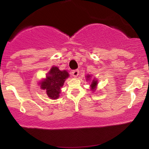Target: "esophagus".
<instances>
[{
	"label": "esophagus",
	"instance_id": "esophagus-1",
	"mask_svg": "<svg viewBox=\"0 0 149 149\" xmlns=\"http://www.w3.org/2000/svg\"><path fill=\"white\" fill-rule=\"evenodd\" d=\"M72 75L74 77H78V75L79 74V70H73V71H72Z\"/></svg>",
	"mask_w": 149,
	"mask_h": 149
}]
</instances>
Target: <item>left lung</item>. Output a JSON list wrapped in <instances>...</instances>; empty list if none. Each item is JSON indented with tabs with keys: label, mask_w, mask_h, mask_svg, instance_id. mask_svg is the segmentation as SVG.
Wrapping results in <instances>:
<instances>
[{
	"label": "left lung",
	"mask_w": 149,
	"mask_h": 149,
	"mask_svg": "<svg viewBox=\"0 0 149 149\" xmlns=\"http://www.w3.org/2000/svg\"><path fill=\"white\" fill-rule=\"evenodd\" d=\"M90 77H91L90 75H89V76H87V79L90 78ZM97 84V81L96 80H95V79H94V80L92 81V83H91V84L90 85V86L91 87V89H92V90H95V87H96Z\"/></svg>",
	"instance_id": "8db88e82"
}]
</instances>
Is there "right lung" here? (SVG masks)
<instances>
[{"instance_id": "obj_1", "label": "right lung", "mask_w": 149, "mask_h": 149, "mask_svg": "<svg viewBox=\"0 0 149 149\" xmlns=\"http://www.w3.org/2000/svg\"><path fill=\"white\" fill-rule=\"evenodd\" d=\"M68 76L66 70L61 71L58 67H52L46 79L40 83V87L46 90L47 94L51 99H57L60 95V88Z\"/></svg>"}]
</instances>
